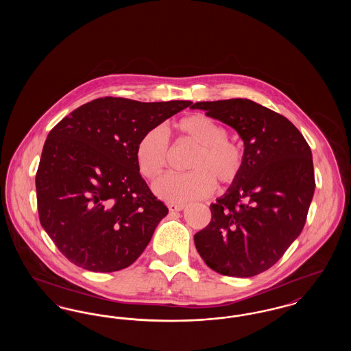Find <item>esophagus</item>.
I'll list each match as a JSON object with an SVG mask.
<instances>
[{"label": "esophagus", "instance_id": "obj_1", "mask_svg": "<svg viewBox=\"0 0 351 351\" xmlns=\"http://www.w3.org/2000/svg\"><path fill=\"white\" fill-rule=\"evenodd\" d=\"M185 208L184 204H168V209L169 212H180Z\"/></svg>", "mask_w": 351, "mask_h": 351}]
</instances>
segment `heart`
<instances>
[{
	"instance_id": "obj_1",
	"label": "heart",
	"mask_w": 351,
	"mask_h": 351,
	"mask_svg": "<svg viewBox=\"0 0 351 351\" xmlns=\"http://www.w3.org/2000/svg\"><path fill=\"white\" fill-rule=\"evenodd\" d=\"M178 139L196 146L184 175L167 176L155 184V192L167 201L196 200L212 195L216 183L232 186L242 176L246 156L241 143L229 138L228 129L202 113H195L173 123ZM171 159L167 135L160 128L143 134L135 147V162L141 175L156 182L167 172Z\"/></svg>"
}]
</instances>
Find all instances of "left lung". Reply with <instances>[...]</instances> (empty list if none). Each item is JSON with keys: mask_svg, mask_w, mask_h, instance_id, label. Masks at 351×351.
I'll use <instances>...</instances> for the list:
<instances>
[{"mask_svg": "<svg viewBox=\"0 0 351 351\" xmlns=\"http://www.w3.org/2000/svg\"><path fill=\"white\" fill-rule=\"evenodd\" d=\"M191 108L235 129L246 156L242 176L210 205V222L195 234L196 249L221 275H258L283 256L305 225L316 186L311 147L291 121L247 99Z\"/></svg>", "mask_w": 351, "mask_h": 351, "instance_id": "obj_1", "label": "left lung"}]
</instances>
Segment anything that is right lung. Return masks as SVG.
Returning a JSON list of instances; mask_svg holds the SVG:
<instances>
[{
	"instance_id": "1",
	"label": "right lung",
	"mask_w": 351,
	"mask_h": 351,
	"mask_svg": "<svg viewBox=\"0 0 351 351\" xmlns=\"http://www.w3.org/2000/svg\"><path fill=\"white\" fill-rule=\"evenodd\" d=\"M191 105L101 97L51 130L35 176L38 213L69 262L113 272L139 258L168 208L139 173L136 143Z\"/></svg>"
}]
</instances>
